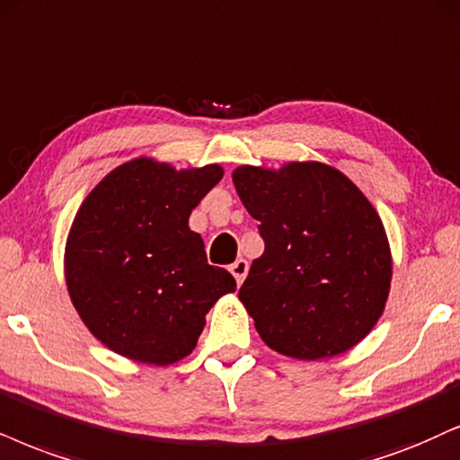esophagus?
<instances>
[{
  "label": "esophagus",
  "mask_w": 460,
  "mask_h": 460,
  "mask_svg": "<svg viewBox=\"0 0 460 460\" xmlns=\"http://www.w3.org/2000/svg\"><path fill=\"white\" fill-rule=\"evenodd\" d=\"M247 270H249V262H247V260H243V258H239L236 262L230 264V273L234 275V279H236V283H239V286L243 281H245Z\"/></svg>",
  "instance_id": "esophagus-1"
}]
</instances>
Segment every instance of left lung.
<instances>
[{
	"label": "left lung",
	"mask_w": 460,
	"mask_h": 460,
	"mask_svg": "<svg viewBox=\"0 0 460 460\" xmlns=\"http://www.w3.org/2000/svg\"><path fill=\"white\" fill-rule=\"evenodd\" d=\"M232 181L264 239L239 290L262 341L298 360L354 348L384 314L393 279L373 204L320 162L241 166Z\"/></svg>",
	"instance_id": "1"
}]
</instances>
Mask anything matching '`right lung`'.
Returning <instances> with one entry per match:
<instances>
[{
    "label": "right lung",
    "mask_w": 460,
    "mask_h": 460,
    "mask_svg": "<svg viewBox=\"0 0 460 460\" xmlns=\"http://www.w3.org/2000/svg\"><path fill=\"white\" fill-rule=\"evenodd\" d=\"M224 177L217 164L177 170L138 157L84 198L66 243V283L84 326L106 348L172 365L196 348L204 315L236 290L207 262L191 208Z\"/></svg>",
    "instance_id": "add662e5"
}]
</instances>
